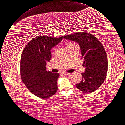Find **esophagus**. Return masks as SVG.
Listing matches in <instances>:
<instances>
[{
    "label": "esophagus",
    "instance_id": "1",
    "mask_svg": "<svg viewBox=\"0 0 125 125\" xmlns=\"http://www.w3.org/2000/svg\"><path fill=\"white\" fill-rule=\"evenodd\" d=\"M61 74H63V75H70V73H67V72H62Z\"/></svg>",
    "mask_w": 125,
    "mask_h": 125
}]
</instances>
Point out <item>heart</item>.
<instances>
[{"label": "heart", "mask_w": 125, "mask_h": 125, "mask_svg": "<svg viewBox=\"0 0 125 125\" xmlns=\"http://www.w3.org/2000/svg\"><path fill=\"white\" fill-rule=\"evenodd\" d=\"M74 44H75V43H73V42H70L69 43H68L67 45V46H66V48H67L68 47H70V46H71L72 45H74Z\"/></svg>", "instance_id": "obj_1"}]
</instances>
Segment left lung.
Listing matches in <instances>:
<instances>
[{"label": "left lung", "mask_w": 125, "mask_h": 125, "mask_svg": "<svg viewBox=\"0 0 125 125\" xmlns=\"http://www.w3.org/2000/svg\"><path fill=\"white\" fill-rule=\"evenodd\" d=\"M64 38L78 43L86 67L82 74L83 79L76 84L78 89L90 93L98 89L105 80L108 70L106 51L102 43L94 36L84 31L64 36Z\"/></svg>", "instance_id": "left-lung-1"}]
</instances>
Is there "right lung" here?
<instances>
[{
    "label": "right lung",
    "instance_id": "obj_1",
    "mask_svg": "<svg viewBox=\"0 0 125 125\" xmlns=\"http://www.w3.org/2000/svg\"><path fill=\"white\" fill-rule=\"evenodd\" d=\"M56 38L37 36L27 44L20 60V75L23 83L35 95L46 99L58 90L59 73L47 71L46 64L51 59L50 50L61 42Z\"/></svg>",
    "mask_w": 125,
    "mask_h": 125
}]
</instances>
